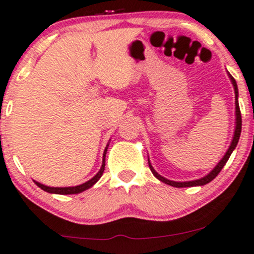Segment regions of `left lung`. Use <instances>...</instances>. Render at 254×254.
Wrapping results in <instances>:
<instances>
[{
	"instance_id": "obj_1",
	"label": "left lung",
	"mask_w": 254,
	"mask_h": 254,
	"mask_svg": "<svg viewBox=\"0 0 254 254\" xmlns=\"http://www.w3.org/2000/svg\"><path fill=\"white\" fill-rule=\"evenodd\" d=\"M230 79H231V83H233L234 85V90H235V106H236V127H235V132H234V137H233V141H231V144L229 147V149L227 150V153H225V155L223 157V159L221 161H219L218 164H217V166L214 168L212 171L210 172V174L207 175V176L200 178V180H195V181H189V182H175V181H170V180H166L165 177L160 176V175L158 174L157 171H155L154 169L152 168V165H150L149 160H148V164H149V169L150 171L153 172V175H154L155 177L158 178V180H160L161 182L166 183V185H170L172 187H176V188H183V187H195V186H204V185H207V183H210L211 181L213 180V178H216L217 175L221 172V170L224 168V165L227 164L228 159L231 155V153H233V150L235 149L236 144H238L239 142V138H240V133H241V125H242V119H241V112H240V107H239V101H238V95H239V91H238V85H236V82L235 79H234V77L229 74Z\"/></svg>"
}]
</instances>
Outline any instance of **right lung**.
Listing matches in <instances>:
<instances>
[{"mask_svg":"<svg viewBox=\"0 0 254 254\" xmlns=\"http://www.w3.org/2000/svg\"><path fill=\"white\" fill-rule=\"evenodd\" d=\"M106 152H107V147H106L105 152H104V159H102V166L101 169H100V171L97 172V174L94 176L91 180H89L88 182L83 183V185L80 186H76V187H65V188H54V187H47L44 185H41V183L36 182L35 183L40 187L41 189H43V190L48 191V193H53V194H63V195H67V194H78V193H82V191L86 190V189H89L90 187H93L97 181L100 180V177L102 176V174H104V170H105V158H106Z\"/></svg>","mask_w":254,"mask_h":254,"instance_id":"right-lung-1","label":"right lung"}]
</instances>
